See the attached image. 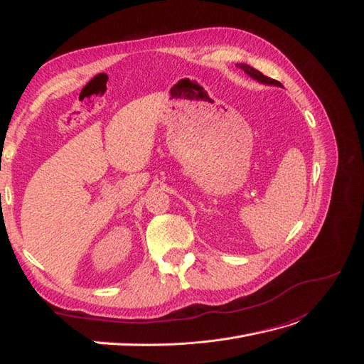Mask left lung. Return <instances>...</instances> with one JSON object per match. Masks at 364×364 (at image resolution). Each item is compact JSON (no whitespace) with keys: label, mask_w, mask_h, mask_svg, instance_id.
Segmentation results:
<instances>
[{"label":"left lung","mask_w":364,"mask_h":364,"mask_svg":"<svg viewBox=\"0 0 364 364\" xmlns=\"http://www.w3.org/2000/svg\"><path fill=\"white\" fill-rule=\"evenodd\" d=\"M237 68H240L242 71H245V74H248L251 78H254V80H257L259 81V83H263V85H269V86H283L279 83V81H277V80H274V78H269V77H266V75H263L260 71H257V69H254L252 66H250V65H246V63H239L237 65Z\"/></svg>","instance_id":"8db88e82"}]
</instances>
